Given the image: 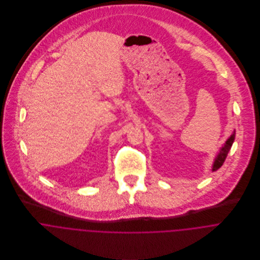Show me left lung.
<instances>
[{"instance_id":"8db88e82","label":"left lung","mask_w":260,"mask_h":260,"mask_svg":"<svg viewBox=\"0 0 260 260\" xmlns=\"http://www.w3.org/2000/svg\"><path fill=\"white\" fill-rule=\"evenodd\" d=\"M234 139H235V130L232 132L230 137L225 141V144L220 148L217 156L215 157L213 165H212V171H216L217 169H219L222 166L223 163H224V161H225V159L227 157V154H228L229 150H230L232 144H233Z\"/></svg>"}]
</instances>
